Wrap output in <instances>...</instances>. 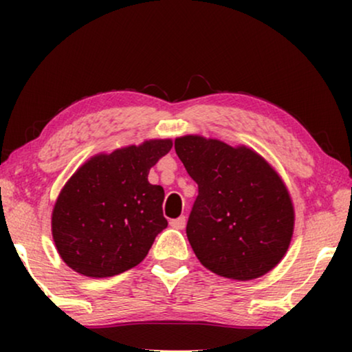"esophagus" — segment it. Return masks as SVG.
I'll list each match as a JSON object with an SVG mask.
<instances>
[{"label":"esophagus","instance_id":"esophagus-1","mask_svg":"<svg viewBox=\"0 0 352 352\" xmlns=\"http://www.w3.org/2000/svg\"><path fill=\"white\" fill-rule=\"evenodd\" d=\"M171 228L175 229H184L186 228V216H179L177 219H171Z\"/></svg>","mask_w":352,"mask_h":352}]
</instances>
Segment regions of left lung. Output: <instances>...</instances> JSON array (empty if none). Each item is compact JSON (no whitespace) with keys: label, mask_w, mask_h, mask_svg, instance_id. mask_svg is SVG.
<instances>
[{"label":"left lung","mask_w":352,"mask_h":352,"mask_svg":"<svg viewBox=\"0 0 352 352\" xmlns=\"http://www.w3.org/2000/svg\"><path fill=\"white\" fill-rule=\"evenodd\" d=\"M175 148L199 186L186 232L200 263L234 280H252L276 267L295 223L280 176L245 146L182 136Z\"/></svg>","instance_id":"1"}]
</instances>
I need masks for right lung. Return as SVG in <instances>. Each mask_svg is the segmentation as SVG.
<instances>
[{
  "label": "right lung",
  "instance_id": "obj_1",
  "mask_svg": "<svg viewBox=\"0 0 352 352\" xmlns=\"http://www.w3.org/2000/svg\"><path fill=\"white\" fill-rule=\"evenodd\" d=\"M152 139L99 153L78 168L52 210V239L67 266L86 277H113L138 266L168 226L165 190L147 176L171 151Z\"/></svg>",
  "mask_w": 352,
  "mask_h": 352
}]
</instances>
